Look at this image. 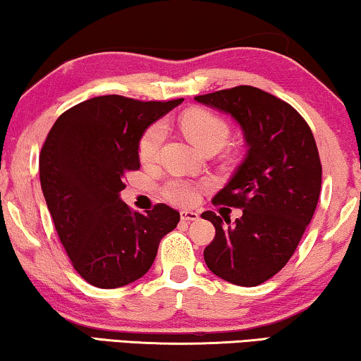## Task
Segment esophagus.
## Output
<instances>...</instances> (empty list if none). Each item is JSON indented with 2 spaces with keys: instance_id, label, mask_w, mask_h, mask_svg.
<instances>
[{
  "instance_id": "obj_1",
  "label": "esophagus",
  "mask_w": 361,
  "mask_h": 361,
  "mask_svg": "<svg viewBox=\"0 0 361 361\" xmlns=\"http://www.w3.org/2000/svg\"><path fill=\"white\" fill-rule=\"evenodd\" d=\"M180 219H182V221H197L198 213L190 212V210H182L180 212Z\"/></svg>"
}]
</instances>
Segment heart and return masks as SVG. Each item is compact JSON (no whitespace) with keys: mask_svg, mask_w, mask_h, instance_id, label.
Returning a JSON list of instances; mask_svg holds the SVG:
<instances>
[{"mask_svg":"<svg viewBox=\"0 0 361 361\" xmlns=\"http://www.w3.org/2000/svg\"><path fill=\"white\" fill-rule=\"evenodd\" d=\"M180 127L185 137L200 149H207L208 146L213 145L223 146L226 143L229 135L226 122L215 116V114L203 111V109L185 112L180 120ZM164 137V122H156L148 127L138 143V156L142 163L149 164L158 158ZM163 193L168 200L177 203V205H192L198 198V187L190 180L172 177V179L166 180V184L163 185Z\"/></svg>","mask_w":361,"mask_h":361,"instance_id":"heart-1","label":"heart"}]
</instances>
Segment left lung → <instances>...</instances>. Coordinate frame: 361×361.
Masks as SVG:
<instances>
[{"label":"left lung","mask_w":361,"mask_h":361,"mask_svg":"<svg viewBox=\"0 0 361 361\" xmlns=\"http://www.w3.org/2000/svg\"><path fill=\"white\" fill-rule=\"evenodd\" d=\"M197 102L228 114L247 148L213 203L243 208V216L203 212L215 238L203 250L207 267L239 286H257L285 267L314 215L321 193L319 153L300 114L259 87L238 86Z\"/></svg>","instance_id":"8db88e82"}]
</instances>
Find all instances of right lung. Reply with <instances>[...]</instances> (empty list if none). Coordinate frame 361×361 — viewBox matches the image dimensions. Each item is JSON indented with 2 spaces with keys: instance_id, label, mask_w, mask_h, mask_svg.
Masks as SVG:
<instances>
[{
  "instance_id": "right-lung-1",
  "label": "right lung",
  "mask_w": 361,
  "mask_h": 361,
  "mask_svg": "<svg viewBox=\"0 0 361 361\" xmlns=\"http://www.w3.org/2000/svg\"><path fill=\"white\" fill-rule=\"evenodd\" d=\"M182 101L92 97L61 114L49 132L39 158L42 192L73 267L92 286L142 279L179 223V212L164 203L132 212L120 192L125 172L140 169L146 128Z\"/></svg>"
}]
</instances>
